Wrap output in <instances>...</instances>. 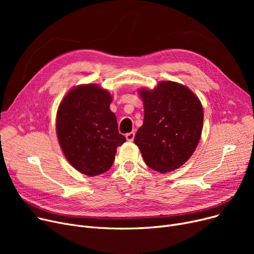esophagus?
Listing matches in <instances>:
<instances>
[{"label": "esophagus", "instance_id": "34e87169", "mask_svg": "<svg viewBox=\"0 0 254 254\" xmlns=\"http://www.w3.org/2000/svg\"><path fill=\"white\" fill-rule=\"evenodd\" d=\"M126 138H127V141H132V140H134V138H135V131L132 130L130 132H127V134L126 135Z\"/></svg>", "mask_w": 254, "mask_h": 254}]
</instances>
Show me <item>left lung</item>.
Here are the masks:
<instances>
[{
  "instance_id": "8db88e82",
  "label": "left lung",
  "mask_w": 254,
  "mask_h": 254,
  "mask_svg": "<svg viewBox=\"0 0 254 254\" xmlns=\"http://www.w3.org/2000/svg\"><path fill=\"white\" fill-rule=\"evenodd\" d=\"M144 122L134 142L145 164L159 173L180 168L192 155L201 138L204 112L201 102L186 86L162 81L140 89Z\"/></svg>"
}]
</instances>
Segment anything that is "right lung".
Masks as SVG:
<instances>
[{"mask_svg":"<svg viewBox=\"0 0 254 254\" xmlns=\"http://www.w3.org/2000/svg\"><path fill=\"white\" fill-rule=\"evenodd\" d=\"M112 97L96 84L80 85L62 101L57 134L68 162L80 173L97 176L114 163L116 148L126 142L110 110Z\"/></svg>","mask_w":254,"mask_h":254,"instance_id":"obj_1","label":"right lung"}]
</instances>
